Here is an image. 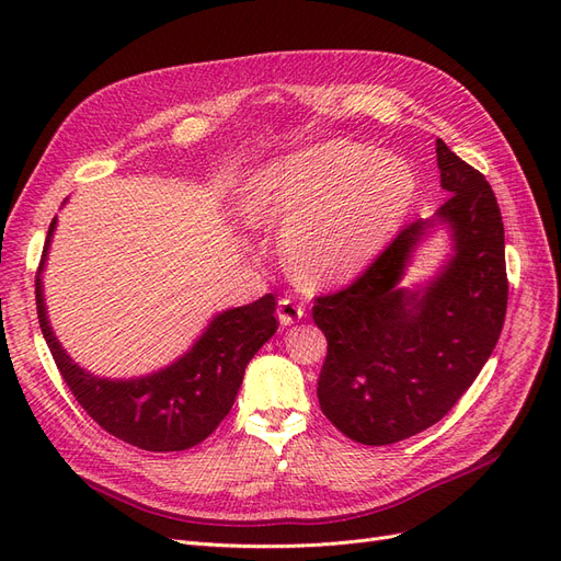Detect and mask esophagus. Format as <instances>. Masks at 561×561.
<instances>
[{
	"label": "esophagus",
	"mask_w": 561,
	"mask_h": 561,
	"mask_svg": "<svg viewBox=\"0 0 561 561\" xmlns=\"http://www.w3.org/2000/svg\"><path fill=\"white\" fill-rule=\"evenodd\" d=\"M276 316H278L280 325H295L297 320L304 318V309L293 299H280L278 301V309H276Z\"/></svg>",
	"instance_id": "obj_1"
}]
</instances>
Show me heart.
Segmentation results:
<instances>
[{"instance_id":"b5f03b06","label":"heart","mask_w":561,"mask_h":561,"mask_svg":"<svg viewBox=\"0 0 561 561\" xmlns=\"http://www.w3.org/2000/svg\"><path fill=\"white\" fill-rule=\"evenodd\" d=\"M416 198L407 161L328 140L264 163L245 184L252 225L280 227L283 252L309 283H339L386 248Z\"/></svg>"}]
</instances>
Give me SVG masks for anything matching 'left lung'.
Wrapping results in <instances>:
<instances>
[{"instance_id": "obj_1", "label": "left lung", "mask_w": 561, "mask_h": 561, "mask_svg": "<svg viewBox=\"0 0 561 561\" xmlns=\"http://www.w3.org/2000/svg\"><path fill=\"white\" fill-rule=\"evenodd\" d=\"M449 198L414 219L346 290L318 297L328 336L320 410L360 445H393L431 428L461 398L494 351L507 307L505 233L482 173L435 142ZM447 230L450 252L436 274L402 286L413 252Z\"/></svg>"}]
</instances>
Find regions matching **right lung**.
<instances>
[{"label":"right lung","instance_id":"right-lung-1","mask_svg":"<svg viewBox=\"0 0 561 561\" xmlns=\"http://www.w3.org/2000/svg\"><path fill=\"white\" fill-rule=\"evenodd\" d=\"M56 227L58 217L48 227L35 295L42 334L65 383L100 428L133 447L182 451L203 443L229 414L252 355L276 334V297L215 313L171 365L130 379L100 377L75 363L50 328L42 274Z\"/></svg>","mask_w":561,"mask_h":561}]
</instances>
